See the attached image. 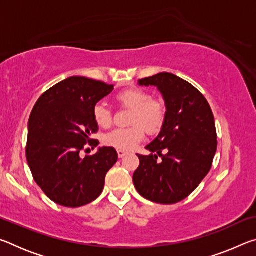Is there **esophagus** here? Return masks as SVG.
<instances>
[{"label":"esophagus","instance_id":"esophagus-1","mask_svg":"<svg viewBox=\"0 0 256 256\" xmlns=\"http://www.w3.org/2000/svg\"><path fill=\"white\" fill-rule=\"evenodd\" d=\"M118 154L120 158H123L128 154V152H126V151H124V150H118Z\"/></svg>","mask_w":256,"mask_h":256}]
</instances>
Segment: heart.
<instances>
[{
	"label": "heart",
	"instance_id": "b5f03b06",
	"mask_svg": "<svg viewBox=\"0 0 256 256\" xmlns=\"http://www.w3.org/2000/svg\"><path fill=\"white\" fill-rule=\"evenodd\" d=\"M120 106L131 108L130 123L133 126L118 128L104 136V144L118 150L128 151L144 140L146 131L154 134L160 131L166 118V108L159 99L150 98L144 90L128 88L115 96ZM92 116L100 128H108L112 124V112L105 104H96L92 110Z\"/></svg>",
	"mask_w": 256,
	"mask_h": 256
}]
</instances>
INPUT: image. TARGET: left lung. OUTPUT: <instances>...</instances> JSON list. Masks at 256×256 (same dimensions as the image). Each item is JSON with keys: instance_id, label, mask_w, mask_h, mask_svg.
I'll return each instance as SVG.
<instances>
[{"instance_id": "8db88e82", "label": "left lung", "mask_w": 256, "mask_h": 256, "mask_svg": "<svg viewBox=\"0 0 256 256\" xmlns=\"http://www.w3.org/2000/svg\"><path fill=\"white\" fill-rule=\"evenodd\" d=\"M138 84L157 86L166 118L159 136L146 146L151 154H138L133 183L146 200L174 204L188 198L211 170L216 151L214 114L196 86L172 73L144 78Z\"/></svg>"}]
</instances>
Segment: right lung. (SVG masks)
<instances>
[{
  "instance_id": "right-lung-1",
  "label": "right lung",
  "mask_w": 256,
  "mask_h": 256,
  "mask_svg": "<svg viewBox=\"0 0 256 256\" xmlns=\"http://www.w3.org/2000/svg\"><path fill=\"white\" fill-rule=\"evenodd\" d=\"M114 86L71 76L42 94L30 114L26 156L32 177L52 201L68 208L88 204L100 196L107 172L118 162L112 146L80 157L84 146L94 148L98 132L92 116L96 104Z\"/></svg>"
}]
</instances>
